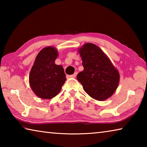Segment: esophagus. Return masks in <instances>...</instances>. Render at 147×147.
Listing matches in <instances>:
<instances>
[{
  "instance_id": "esophagus-1",
  "label": "esophagus",
  "mask_w": 147,
  "mask_h": 147,
  "mask_svg": "<svg viewBox=\"0 0 147 147\" xmlns=\"http://www.w3.org/2000/svg\"><path fill=\"white\" fill-rule=\"evenodd\" d=\"M77 75V73L76 72V73H74L73 74H72V75L70 76V77H72V78H75V77Z\"/></svg>"
}]
</instances>
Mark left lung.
<instances>
[{"mask_svg": "<svg viewBox=\"0 0 147 147\" xmlns=\"http://www.w3.org/2000/svg\"><path fill=\"white\" fill-rule=\"evenodd\" d=\"M84 70L77 80L87 93L95 100H104L117 88L119 74L104 52L95 45L86 43L79 50Z\"/></svg>", "mask_w": 147, "mask_h": 147, "instance_id": "left-lung-1", "label": "left lung"}]
</instances>
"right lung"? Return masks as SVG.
<instances>
[{
  "label": "right lung",
  "mask_w": 147,
  "mask_h": 147,
  "mask_svg": "<svg viewBox=\"0 0 147 147\" xmlns=\"http://www.w3.org/2000/svg\"><path fill=\"white\" fill-rule=\"evenodd\" d=\"M58 51L52 47L44 48L37 56L29 76L30 85L39 97L51 99L60 91L66 80V75L61 65L54 61Z\"/></svg>",
  "instance_id": "add662e5"
}]
</instances>
